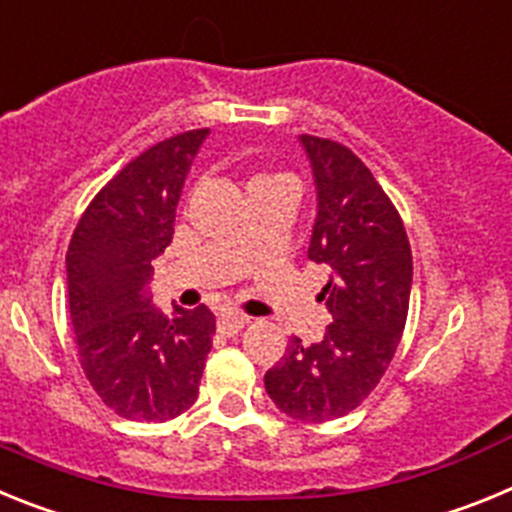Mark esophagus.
Listing matches in <instances>:
<instances>
[{
	"instance_id": "esophagus-1",
	"label": "esophagus",
	"mask_w": 512,
	"mask_h": 512,
	"mask_svg": "<svg viewBox=\"0 0 512 512\" xmlns=\"http://www.w3.org/2000/svg\"><path fill=\"white\" fill-rule=\"evenodd\" d=\"M246 323H248L246 315H238V312H228V315H220V318H217V328H220V333H225V336L241 333V328Z\"/></svg>"
}]
</instances>
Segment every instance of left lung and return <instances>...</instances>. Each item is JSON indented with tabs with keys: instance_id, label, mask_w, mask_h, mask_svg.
Returning <instances> with one entry per match:
<instances>
[{
	"instance_id": "1",
	"label": "left lung",
	"mask_w": 512,
	"mask_h": 512,
	"mask_svg": "<svg viewBox=\"0 0 512 512\" xmlns=\"http://www.w3.org/2000/svg\"><path fill=\"white\" fill-rule=\"evenodd\" d=\"M300 143L318 189L307 259L330 266L320 300L333 323L310 346L292 338L264 384L289 418L325 423L359 408L387 372L408 320L413 253L400 212L351 148L315 135Z\"/></svg>"
}]
</instances>
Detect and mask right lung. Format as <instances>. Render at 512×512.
Listing matches in <instances>:
<instances>
[{
  "label": "right lung",
  "mask_w": 512,
  "mask_h": 512,
  "mask_svg": "<svg viewBox=\"0 0 512 512\" xmlns=\"http://www.w3.org/2000/svg\"><path fill=\"white\" fill-rule=\"evenodd\" d=\"M210 130H187L133 158L81 215L69 251V312L81 369L107 408L128 420L182 415L197 400L215 336L205 305H151V261L174 235L184 179Z\"/></svg>",
  "instance_id": "obj_1"
}]
</instances>
